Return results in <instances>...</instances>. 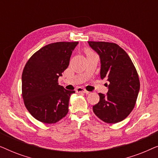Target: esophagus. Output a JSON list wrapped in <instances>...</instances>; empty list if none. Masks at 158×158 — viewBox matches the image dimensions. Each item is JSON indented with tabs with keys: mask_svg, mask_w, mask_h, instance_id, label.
I'll use <instances>...</instances> for the list:
<instances>
[{
	"mask_svg": "<svg viewBox=\"0 0 158 158\" xmlns=\"http://www.w3.org/2000/svg\"><path fill=\"white\" fill-rule=\"evenodd\" d=\"M76 92L77 93H84V94H88V91H87V90H86L85 89H84V88H81V87L77 88Z\"/></svg>",
	"mask_w": 158,
	"mask_h": 158,
	"instance_id": "esophagus-1",
	"label": "esophagus"
}]
</instances>
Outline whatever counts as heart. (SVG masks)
Instances as JSON below:
<instances>
[{"label":"heart","instance_id":"b5f03b06","mask_svg":"<svg viewBox=\"0 0 158 158\" xmlns=\"http://www.w3.org/2000/svg\"><path fill=\"white\" fill-rule=\"evenodd\" d=\"M89 53H91V52H88V54H89Z\"/></svg>","mask_w":158,"mask_h":158}]
</instances>
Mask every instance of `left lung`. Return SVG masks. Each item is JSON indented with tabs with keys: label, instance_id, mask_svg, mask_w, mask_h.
<instances>
[{
	"label": "left lung",
	"instance_id": "1",
	"mask_svg": "<svg viewBox=\"0 0 158 158\" xmlns=\"http://www.w3.org/2000/svg\"><path fill=\"white\" fill-rule=\"evenodd\" d=\"M88 42L100 57L101 78L109 83L107 94H98L100 101L93 106L94 114L109 124L122 122L133 110L139 91L135 67L126 52L115 43Z\"/></svg>",
	"mask_w": 158,
	"mask_h": 158
}]
</instances>
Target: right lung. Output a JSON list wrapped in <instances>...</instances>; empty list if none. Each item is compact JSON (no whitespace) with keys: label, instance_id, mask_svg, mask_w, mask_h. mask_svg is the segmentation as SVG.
<instances>
[{"label":"right lung","instance_id":"obj_1","mask_svg":"<svg viewBox=\"0 0 158 158\" xmlns=\"http://www.w3.org/2000/svg\"><path fill=\"white\" fill-rule=\"evenodd\" d=\"M78 44L55 42L43 47L30 57L23 68L22 97L34 118L54 124L68 112L70 96L75 93L58 85V78L68 68L73 49Z\"/></svg>","mask_w":158,"mask_h":158}]
</instances>
